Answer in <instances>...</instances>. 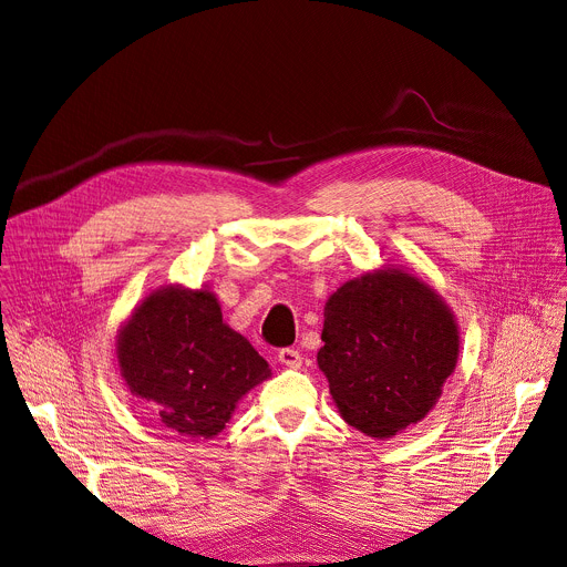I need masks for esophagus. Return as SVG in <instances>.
<instances>
[{"label":"esophagus","instance_id":"1","mask_svg":"<svg viewBox=\"0 0 567 567\" xmlns=\"http://www.w3.org/2000/svg\"><path fill=\"white\" fill-rule=\"evenodd\" d=\"M279 361L286 368H299L301 365V354L295 350V347H284V350H279Z\"/></svg>","mask_w":567,"mask_h":567}]
</instances>
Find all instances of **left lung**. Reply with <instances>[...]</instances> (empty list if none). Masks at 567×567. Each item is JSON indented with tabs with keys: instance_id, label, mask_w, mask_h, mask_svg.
Returning a JSON list of instances; mask_svg holds the SVG:
<instances>
[{
	"instance_id": "obj_1",
	"label": "left lung",
	"mask_w": 567,
	"mask_h": 567,
	"mask_svg": "<svg viewBox=\"0 0 567 567\" xmlns=\"http://www.w3.org/2000/svg\"><path fill=\"white\" fill-rule=\"evenodd\" d=\"M318 365L347 424L390 439L441 398L458 359V329L445 301L402 270L340 286L324 307Z\"/></svg>"
}]
</instances>
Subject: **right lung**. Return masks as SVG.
<instances>
[{
    "instance_id": "add662e5",
    "label": "right lung",
    "mask_w": 567,
    "mask_h": 567,
    "mask_svg": "<svg viewBox=\"0 0 567 567\" xmlns=\"http://www.w3.org/2000/svg\"><path fill=\"white\" fill-rule=\"evenodd\" d=\"M120 372L161 422L193 439H213L238 400L270 377L268 361L223 322L208 290L152 292L117 338Z\"/></svg>"
}]
</instances>
